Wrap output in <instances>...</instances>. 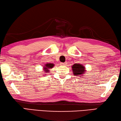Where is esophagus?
Returning <instances> with one entry per match:
<instances>
[{"label": "esophagus", "mask_w": 121, "mask_h": 121, "mask_svg": "<svg viewBox=\"0 0 121 121\" xmlns=\"http://www.w3.org/2000/svg\"><path fill=\"white\" fill-rule=\"evenodd\" d=\"M66 64H67V63H66V62H65V63H61V65H66Z\"/></svg>", "instance_id": "obj_1"}]
</instances>
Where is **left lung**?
<instances>
[{
    "label": "left lung",
    "instance_id": "8db88e82",
    "mask_svg": "<svg viewBox=\"0 0 121 121\" xmlns=\"http://www.w3.org/2000/svg\"><path fill=\"white\" fill-rule=\"evenodd\" d=\"M72 70L73 71L74 75L78 76L79 77L83 76V74H85L86 71L85 67L79 63H75L72 66Z\"/></svg>",
    "mask_w": 121,
    "mask_h": 121
}]
</instances>
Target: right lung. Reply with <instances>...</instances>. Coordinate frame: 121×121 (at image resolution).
<instances>
[{"instance_id": "add662e5", "label": "right lung", "mask_w": 121, "mask_h": 121, "mask_svg": "<svg viewBox=\"0 0 121 121\" xmlns=\"http://www.w3.org/2000/svg\"><path fill=\"white\" fill-rule=\"evenodd\" d=\"M55 66L53 63H46L45 65L43 66V71H44V72H45L46 73H48L49 72L50 70L49 69H52L53 66Z\"/></svg>"}]
</instances>
